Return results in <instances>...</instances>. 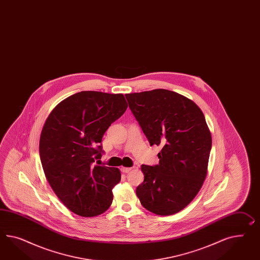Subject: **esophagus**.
<instances>
[{"instance_id":"1","label":"esophagus","mask_w":260,"mask_h":260,"mask_svg":"<svg viewBox=\"0 0 260 260\" xmlns=\"http://www.w3.org/2000/svg\"><path fill=\"white\" fill-rule=\"evenodd\" d=\"M132 169H133L132 168H121V171H122L123 173H128Z\"/></svg>"}]
</instances>
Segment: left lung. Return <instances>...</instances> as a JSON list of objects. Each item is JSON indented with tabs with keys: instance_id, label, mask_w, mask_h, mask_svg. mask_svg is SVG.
Masks as SVG:
<instances>
[{
	"instance_id": "1",
	"label": "left lung",
	"mask_w": 260,
	"mask_h": 260,
	"mask_svg": "<svg viewBox=\"0 0 260 260\" xmlns=\"http://www.w3.org/2000/svg\"><path fill=\"white\" fill-rule=\"evenodd\" d=\"M128 107L150 146H160L159 164L142 166L136 188L141 204L160 216L182 210L203 186L212 138L201 109L175 91L127 93Z\"/></svg>"
}]
</instances>
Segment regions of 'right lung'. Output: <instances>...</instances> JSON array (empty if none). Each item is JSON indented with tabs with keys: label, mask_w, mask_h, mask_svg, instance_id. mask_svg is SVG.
Returning <instances> with one entry per match:
<instances>
[{
	"label": "right lung",
	"mask_w": 260,
	"mask_h": 260,
	"mask_svg": "<svg viewBox=\"0 0 260 260\" xmlns=\"http://www.w3.org/2000/svg\"><path fill=\"white\" fill-rule=\"evenodd\" d=\"M123 94L80 91L50 113L40 140L42 169L61 203L75 214L94 217L112 203L121 180L118 169L99 166L102 137L126 112Z\"/></svg>",
	"instance_id": "right-lung-1"
}]
</instances>
